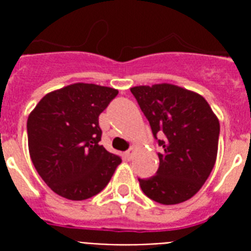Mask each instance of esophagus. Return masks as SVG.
<instances>
[{
	"mask_svg": "<svg viewBox=\"0 0 251 251\" xmlns=\"http://www.w3.org/2000/svg\"><path fill=\"white\" fill-rule=\"evenodd\" d=\"M133 155H134V149L127 150V151L125 152V159H127V160H131V159H133Z\"/></svg>",
	"mask_w": 251,
	"mask_h": 251,
	"instance_id": "34e87169",
	"label": "esophagus"
}]
</instances>
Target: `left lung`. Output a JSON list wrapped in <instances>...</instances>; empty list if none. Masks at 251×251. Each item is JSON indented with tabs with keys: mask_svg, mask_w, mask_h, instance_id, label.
<instances>
[{
	"mask_svg": "<svg viewBox=\"0 0 251 251\" xmlns=\"http://www.w3.org/2000/svg\"><path fill=\"white\" fill-rule=\"evenodd\" d=\"M159 146V169L139 178L142 191L161 204L190 199L208 178L218 156L220 124L206 99L169 83L130 88Z\"/></svg>",
	"mask_w": 251,
	"mask_h": 251,
	"instance_id": "8db88e82",
	"label": "left lung"
}]
</instances>
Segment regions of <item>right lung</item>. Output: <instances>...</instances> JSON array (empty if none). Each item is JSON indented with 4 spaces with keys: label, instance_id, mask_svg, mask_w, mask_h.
<instances>
[{
    "label": "right lung",
    "instance_id": "obj_1",
    "mask_svg": "<svg viewBox=\"0 0 251 251\" xmlns=\"http://www.w3.org/2000/svg\"><path fill=\"white\" fill-rule=\"evenodd\" d=\"M117 94L110 87L74 83L45 95L29 113V156L56 194L70 201L91 198L121 164V157L99 145V116Z\"/></svg>",
    "mask_w": 251,
    "mask_h": 251
}]
</instances>
